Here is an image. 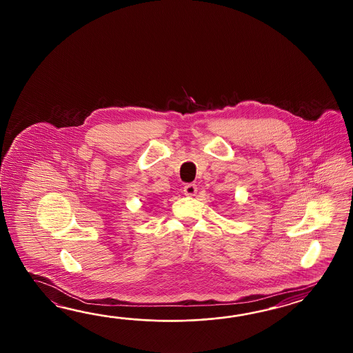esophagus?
<instances>
[{
	"label": "esophagus",
	"instance_id": "1",
	"mask_svg": "<svg viewBox=\"0 0 353 353\" xmlns=\"http://www.w3.org/2000/svg\"><path fill=\"white\" fill-rule=\"evenodd\" d=\"M184 194L187 195V196H194L196 194V192H198V188L195 184H187L185 187H184Z\"/></svg>",
	"mask_w": 353,
	"mask_h": 353
}]
</instances>
